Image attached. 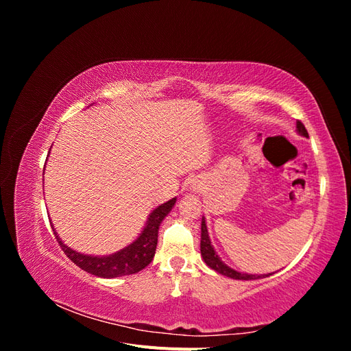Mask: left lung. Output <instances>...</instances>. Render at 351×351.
<instances>
[{
  "mask_svg": "<svg viewBox=\"0 0 351 351\" xmlns=\"http://www.w3.org/2000/svg\"><path fill=\"white\" fill-rule=\"evenodd\" d=\"M297 132H299L302 136L304 137H309L307 134L306 127L303 125L302 121H297ZM202 239H200V253H202V258H204L205 263L210 269H214L217 272H219L221 275H226V277H230L232 280H258V278H267L272 274H265V275H252V274H241L237 272L232 268L227 267V265L219 259L218 254L215 253L214 247H212L209 236H208V228H206V222L205 218H202Z\"/></svg>",
  "mask_w": 351,
  "mask_h": 351,
  "instance_id": "obj_1",
  "label": "left lung"
}]
</instances>
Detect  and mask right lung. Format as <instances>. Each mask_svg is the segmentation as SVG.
<instances>
[{"label":"right lung","instance_id":"right-lung-1","mask_svg":"<svg viewBox=\"0 0 351 351\" xmlns=\"http://www.w3.org/2000/svg\"><path fill=\"white\" fill-rule=\"evenodd\" d=\"M176 197L165 202L154 209L152 214L146 221V226L141 236L137 237L129 246L115 252L110 256H89L66 246L61 239L57 236L56 230L54 234L60 244V247L67 254V258L77 265L79 268L86 271L92 275H97L101 278H115L123 277V275H132L145 269L155 256L156 243H158V230L161 226L162 219L168 215V212L173 209L176 204Z\"/></svg>","mask_w":351,"mask_h":351}]
</instances>
